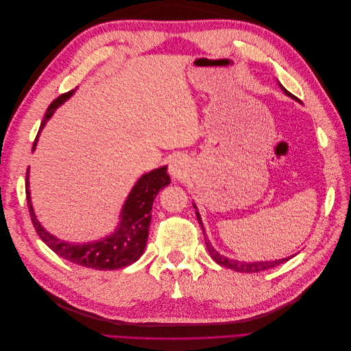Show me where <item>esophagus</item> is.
Returning a JSON list of instances; mask_svg holds the SVG:
<instances>
[{
	"label": "esophagus",
	"instance_id": "1",
	"mask_svg": "<svg viewBox=\"0 0 351 351\" xmlns=\"http://www.w3.org/2000/svg\"><path fill=\"white\" fill-rule=\"evenodd\" d=\"M168 171L176 180H184L189 174V162L187 159L183 156H176L173 158L171 164L168 167Z\"/></svg>",
	"mask_w": 351,
	"mask_h": 351
}]
</instances>
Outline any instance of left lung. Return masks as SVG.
Returning a JSON list of instances; mask_svg holds the SVG:
<instances>
[{
  "label": "left lung",
  "mask_w": 351,
  "mask_h": 351,
  "mask_svg": "<svg viewBox=\"0 0 351 351\" xmlns=\"http://www.w3.org/2000/svg\"><path fill=\"white\" fill-rule=\"evenodd\" d=\"M280 88L284 90L285 95H289L290 98H293V99L297 101V98L294 97V95H291L289 90L284 89V88L281 86V84H280ZM193 206H195V204H193ZM195 209H196V206H195ZM196 217H197V221H199V224H200V227H202V231H204L208 252H209V254L212 256V259H214L218 265H221V267H226V268H230V269L237 271V272H249V274H250V272H259V271H265V269H271V268H274V267H278V265L287 262V261L291 259V258L294 256V254H293V256L284 258V259H278V261H265V262H263V261H261V262H240V261H236V259H228V258H226V256H222V254H219L214 247L210 246V243H209V240H208V237H206L205 228H204V226H202V218H200L197 210H196Z\"/></svg>",
  "instance_id": "1"
}]
</instances>
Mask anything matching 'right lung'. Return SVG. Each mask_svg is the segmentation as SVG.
Segmentation results:
<instances>
[{
	"label": "right lung",
	"mask_w": 351,
	"mask_h": 351,
	"mask_svg": "<svg viewBox=\"0 0 351 351\" xmlns=\"http://www.w3.org/2000/svg\"><path fill=\"white\" fill-rule=\"evenodd\" d=\"M76 89H73L67 93H62L61 97L51 102L45 112L44 120L40 123L39 132L34 143V149L32 151H35L39 133L44 129L47 121L51 119V115L54 114V111L62 102H66L71 95L76 92ZM169 182H171V180H169V176L167 174V167L155 168L152 171L143 174L133 186L130 195L127 196L120 214L119 227L115 228L112 234L97 241L83 244L62 241L56 236H52L51 232H48L39 224L30 202L29 169L26 174L27 206L38 236L42 239V241L47 243V246L51 250H54L58 256L69 262L80 265V267L93 268L99 271H112L129 267V265L134 263L143 254L147 236H149L151 210L154 200L159 190L168 186Z\"/></svg>",
	"instance_id": "1"
}]
</instances>
